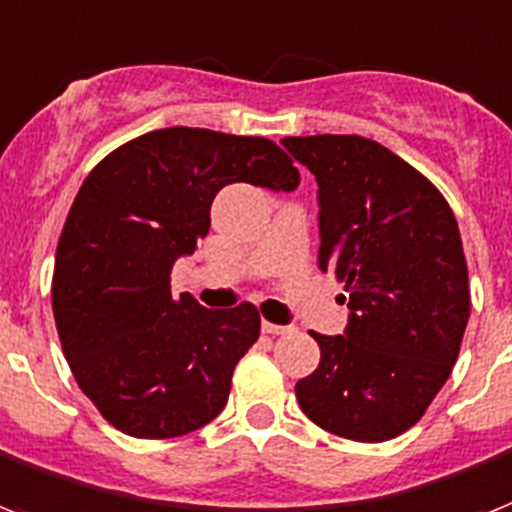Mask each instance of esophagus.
Wrapping results in <instances>:
<instances>
[{"mask_svg":"<svg viewBox=\"0 0 512 512\" xmlns=\"http://www.w3.org/2000/svg\"><path fill=\"white\" fill-rule=\"evenodd\" d=\"M261 330H264V333H269V335H285V333H290V330H293V327L290 325H275V322H261Z\"/></svg>","mask_w":512,"mask_h":512,"instance_id":"esophagus-1","label":"esophagus"}]
</instances>
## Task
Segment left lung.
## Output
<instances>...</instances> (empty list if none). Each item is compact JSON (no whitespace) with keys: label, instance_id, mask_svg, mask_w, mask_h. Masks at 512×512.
Here are the masks:
<instances>
[{"label":"left lung","instance_id":"obj_1","mask_svg":"<svg viewBox=\"0 0 512 512\" xmlns=\"http://www.w3.org/2000/svg\"><path fill=\"white\" fill-rule=\"evenodd\" d=\"M282 145L317 177V261L343 282L351 312L343 335L312 333L320 365L296 383L298 404L343 439H394L447 383L468 325L455 214L431 179L375 140L317 134Z\"/></svg>","mask_w":512,"mask_h":512}]
</instances>
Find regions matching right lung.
<instances>
[{"instance_id": "right-lung-1", "label": "right lung", "mask_w": 512, "mask_h": 512, "mask_svg": "<svg viewBox=\"0 0 512 512\" xmlns=\"http://www.w3.org/2000/svg\"><path fill=\"white\" fill-rule=\"evenodd\" d=\"M298 179L267 137L190 126L134 137L89 171L57 243L52 312L73 378L113 428L174 439L224 410L259 309L174 298L171 267L208 235L224 185L296 190Z\"/></svg>"}]
</instances>
